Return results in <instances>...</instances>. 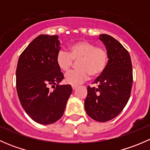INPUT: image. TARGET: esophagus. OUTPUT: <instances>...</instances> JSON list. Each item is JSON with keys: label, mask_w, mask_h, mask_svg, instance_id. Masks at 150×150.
<instances>
[{"label": "esophagus", "mask_w": 150, "mask_h": 150, "mask_svg": "<svg viewBox=\"0 0 150 150\" xmlns=\"http://www.w3.org/2000/svg\"><path fill=\"white\" fill-rule=\"evenodd\" d=\"M77 87H78L77 86H72V89H73V90H75V89L77 88Z\"/></svg>", "instance_id": "esophagus-1"}]
</instances>
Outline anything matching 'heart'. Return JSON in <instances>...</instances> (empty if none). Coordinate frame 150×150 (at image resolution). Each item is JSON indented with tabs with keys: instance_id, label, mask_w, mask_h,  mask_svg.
I'll list each match as a JSON object with an SVG mask.
<instances>
[{
	"instance_id": "1",
	"label": "heart",
	"mask_w": 150,
	"mask_h": 150,
	"mask_svg": "<svg viewBox=\"0 0 150 150\" xmlns=\"http://www.w3.org/2000/svg\"><path fill=\"white\" fill-rule=\"evenodd\" d=\"M69 53L59 51L56 57V63L62 72H68L77 62L78 69L65 75L67 84L77 86L83 83L89 75L99 76L102 73L108 62V52L102 46H96L86 40L72 43L68 47Z\"/></svg>"
}]
</instances>
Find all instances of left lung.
<instances>
[{
    "instance_id": "1",
    "label": "left lung",
    "mask_w": 150,
    "mask_h": 150,
    "mask_svg": "<svg viewBox=\"0 0 150 150\" xmlns=\"http://www.w3.org/2000/svg\"><path fill=\"white\" fill-rule=\"evenodd\" d=\"M99 39L108 52L105 69L94 81L97 87L88 86L85 110L94 120L107 122L122 112L131 96L133 69L128 51L116 39L102 34Z\"/></svg>"
}]
</instances>
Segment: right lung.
<instances>
[{
  "mask_svg": "<svg viewBox=\"0 0 150 150\" xmlns=\"http://www.w3.org/2000/svg\"><path fill=\"white\" fill-rule=\"evenodd\" d=\"M59 50L58 36L40 35L21 54L16 67V86L20 103L34 121L43 125L61 118L72 93L70 85H59L64 78L56 63Z\"/></svg>",
  "mask_w": 150,
  "mask_h": 150,
  "instance_id": "obj_1",
  "label": "right lung"
}]
</instances>
